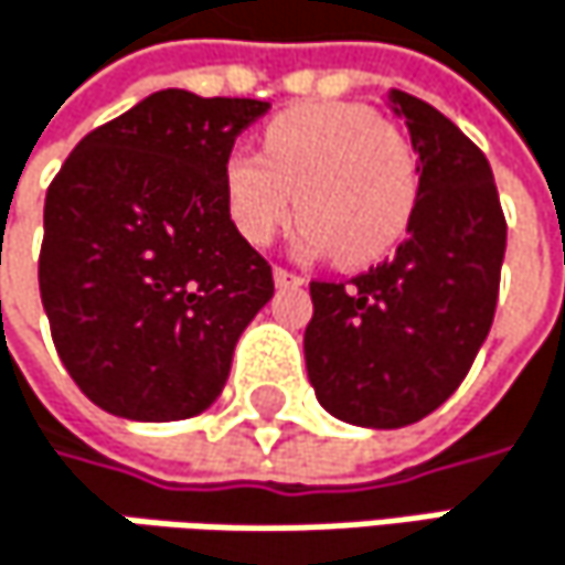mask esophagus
<instances>
[{"mask_svg":"<svg viewBox=\"0 0 565 565\" xmlns=\"http://www.w3.org/2000/svg\"><path fill=\"white\" fill-rule=\"evenodd\" d=\"M275 284L278 287H297V284H303V275H294V271H287V268H275Z\"/></svg>","mask_w":565,"mask_h":565,"instance_id":"esophagus-1","label":"esophagus"}]
</instances>
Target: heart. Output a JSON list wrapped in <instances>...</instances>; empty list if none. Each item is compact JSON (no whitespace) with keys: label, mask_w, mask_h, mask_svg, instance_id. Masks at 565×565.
<instances>
[{"label":"heart","mask_w":565,"mask_h":565,"mask_svg":"<svg viewBox=\"0 0 565 565\" xmlns=\"http://www.w3.org/2000/svg\"><path fill=\"white\" fill-rule=\"evenodd\" d=\"M225 202L252 245H268L297 212V245L360 268L405 238L418 202L412 140L366 104H303L265 130L262 153L225 163Z\"/></svg>","instance_id":"obj_1"}]
</instances>
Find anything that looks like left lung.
<instances>
[{
	"label": "left lung",
	"mask_w": 565,
	"mask_h": 565,
	"mask_svg": "<svg viewBox=\"0 0 565 565\" xmlns=\"http://www.w3.org/2000/svg\"><path fill=\"white\" fill-rule=\"evenodd\" d=\"M418 153L408 238L350 281H310L307 376L320 405L366 428L435 412L468 376L498 307L508 222L488 157L431 104L393 90Z\"/></svg>",
	"instance_id": "8db88e82"
}]
</instances>
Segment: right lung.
Returning a JSON list of instances; mask_svg holds the SVG:
<instances>
[{
    "label": "right lung",
    "mask_w": 565,
    "mask_h": 565,
    "mask_svg": "<svg viewBox=\"0 0 565 565\" xmlns=\"http://www.w3.org/2000/svg\"><path fill=\"white\" fill-rule=\"evenodd\" d=\"M268 110L157 90L90 130L52 179L39 290L64 370L104 412L175 422L222 393L275 294L225 202L235 137Z\"/></svg>",
    "instance_id": "1"
}]
</instances>
